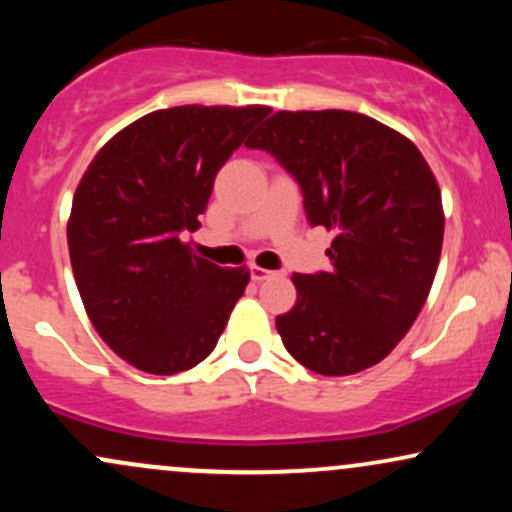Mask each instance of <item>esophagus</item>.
Returning a JSON list of instances; mask_svg holds the SVG:
<instances>
[{"mask_svg": "<svg viewBox=\"0 0 512 512\" xmlns=\"http://www.w3.org/2000/svg\"><path fill=\"white\" fill-rule=\"evenodd\" d=\"M276 272H269V269H262V267H257V264H252L250 267V279L252 281H264V279H269V276H274Z\"/></svg>", "mask_w": 512, "mask_h": 512, "instance_id": "34e87169", "label": "esophagus"}]
</instances>
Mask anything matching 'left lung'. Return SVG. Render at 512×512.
Segmentation results:
<instances>
[{"mask_svg": "<svg viewBox=\"0 0 512 512\" xmlns=\"http://www.w3.org/2000/svg\"><path fill=\"white\" fill-rule=\"evenodd\" d=\"M245 144L279 158L308 221L334 233L330 269L291 276L296 305L276 317L286 351L320 375L380 363L436 279L445 214L431 166L397 129L349 110H279Z\"/></svg>", "mask_w": 512, "mask_h": 512, "instance_id": "left-lung-1", "label": "left lung"}]
</instances>
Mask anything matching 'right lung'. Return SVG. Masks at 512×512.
<instances>
[{"label":"right lung","mask_w":512,"mask_h":512,"mask_svg":"<svg viewBox=\"0 0 512 512\" xmlns=\"http://www.w3.org/2000/svg\"><path fill=\"white\" fill-rule=\"evenodd\" d=\"M272 113L267 105H178L115 134L88 163L67 221L86 315L129 366L173 375L204 361L250 281L197 257L216 173Z\"/></svg>","instance_id":"add662e5"}]
</instances>
